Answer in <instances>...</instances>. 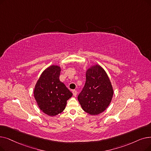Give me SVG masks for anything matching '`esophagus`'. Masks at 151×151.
I'll return each instance as SVG.
<instances>
[{"label":"esophagus","mask_w":151,"mask_h":151,"mask_svg":"<svg viewBox=\"0 0 151 151\" xmlns=\"http://www.w3.org/2000/svg\"><path fill=\"white\" fill-rule=\"evenodd\" d=\"M72 93H73V94L74 96H77V91L76 90H73V91H72Z\"/></svg>","instance_id":"esophagus-1"}]
</instances>
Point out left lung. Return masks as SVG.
<instances>
[{
	"label": "left lung",
	"instance_id": "obj_1",
	"mask_svg": "<svg viewBox=\"0 0 151 151\" xmlns=\"http://www.w3.org/2000/svg\"><path fill=\"white\" fill-rule=\"evenodd\" d=\"M113 95L114 89L106 71L99 65L88 68L86 83L78 96L83 110L92 115L99 114L108 107Z\"/></svg>",
	"mask_w": 151,
	"mask_h": 151
}]
</instances>
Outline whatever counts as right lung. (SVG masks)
I'll use <instances>...</instances> for the list:
<instances>
[{"instance_id": "1", "label": "right lung", "mask_w": 151, "mask_h": 151, "mask_svg": "<svg viewBox=\"0 0 151 151\" xmlns=\"http://www.w3.org/2000/svg\"><path fill=\"white\" fill-rule=\"evenodd\" d=\"M61 68L51 65L45 69L37 80L34 96L37 106L49 116H55L64 110L67 101L73 94L60 81Z\"/></svg>"}]
</instances>
